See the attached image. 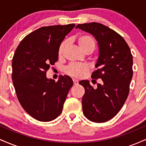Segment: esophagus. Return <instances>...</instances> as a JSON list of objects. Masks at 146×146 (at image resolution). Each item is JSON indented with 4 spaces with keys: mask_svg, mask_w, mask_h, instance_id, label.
<instances>
[{
    "mask_svg": "<svg viewBox=\"0 0 146 146\" xmlns=\"http://www.w3.org/2000/svg\"><path fill=\"white\" fill-rule=\"evenodd\" d=\"M73 84H74L75 85H77V84H78L79 82H78V80H75V79H73Z\"/></svg>",
    "mask_w": 146,
    "mask_h": 146,
    "instance_id": "obj_1",
    "label": "esophagus"
}]
</instances>
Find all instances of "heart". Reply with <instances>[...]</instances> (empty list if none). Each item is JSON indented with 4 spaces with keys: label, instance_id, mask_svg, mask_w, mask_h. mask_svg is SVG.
Returning a JSON list of instances; mask_svg holds the SVG:
<instances>
[{
    "label": "heart",
    "instance_id": "heart-1",
    "mask_svg": "<svg viewBox=\"0 0 146 146\" xmlns=\"http://www.w3.org/2000/svg\"><path fill=\"white\" fill-rule=\"evenodd\" d=\"M77 42L81 49L86 53H90L95 50L96 46V41L93 36L88 34L80 35L76 39ZM67 42L63 41L60 44L58 48V56L60 57L63 55L66 48ZM88 67L84 64H71L66 68V72L68 75L75 78H81L86 72L88 71Z\"/></svg>",
    "mask_w": 146,
    "mask_h": 146
}]
</instances>
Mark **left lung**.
<instances>
[{
	"label": "left lung",
	"instance_id": "obj_1",
	"mask_svg": "<svg viewBox=\"0 0 146 146\" xmlns=\"http://www.w3.org/2000/svg\"><path fill=\"white\" fill-rule=\"evenodd\" d=\"M76 29L90 33L98 42V69L93 79H102L98 88H93L88 80L79 84L85 89L82 100L84 116L90 121L103 123L111 119L124 104L129 93L132 71V56L123 37L114 30L98 23L79 24Z\"/></svg>",
	"mask_w": 146,
	"mask_h": 146
}]
</instances>
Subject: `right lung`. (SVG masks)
<instances>
[{
  "label": "right lung",
  "mask_w": 146,
  "mask_h": 146,
  "mask_svg": "<svg viewBox=\"0 0 146 146\" xmlns=\"http://www.w3.org/2000/svg\"><path fill=\"white\" fill-rule=\"evenodd\" d=\"M75 24L43 27L21 42L12 60L11 78L18 101L29 115L40 121L57 118L73 82L60 75L58 82L46 78L58 60V48Z\"/></svg>",
  "instance_id": "add662e5"
}]
</instances>
